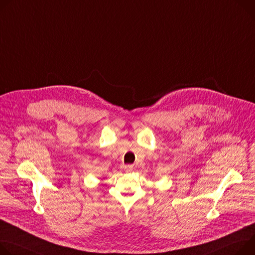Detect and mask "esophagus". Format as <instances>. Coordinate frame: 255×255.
<instances>
[{"mask_svg":"<svg viewBox=\"0 0 255 255\" xmlns=\"http://www.w3.org/2000/svg\"><path fill=\"white\" fill-rule=\"evenodd\" d=\"M124 170H125V172H131V171H133V166L126 165V166H124Z\"/></svg>","mask_w":255,"mask_h":255,"instance_id":"obj_1","label":"esophagus"}]
</instances>
